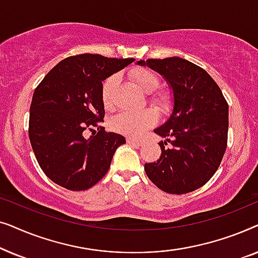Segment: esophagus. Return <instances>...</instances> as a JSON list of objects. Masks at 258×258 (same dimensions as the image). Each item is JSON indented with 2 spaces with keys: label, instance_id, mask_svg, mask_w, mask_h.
I'll return each instance as SVG.
<instances>
[{
  "label": "esophagus",
  "instance_id": "1",
  "mask_svg": "<svg viewBox=\"0 0 258 258\" xmlns=\"http://www.w3.org/2000/svg\"><path fill=\"white\" fill-rule=\"evenodd\" d=\"M126 142H128L129 144H133V146H137V147L143 146L142 141H139V140H135V139H128V140H126Z\"/></svg>",
  "mask_w": 258,
  "mask_h": 258
}]
</instances>
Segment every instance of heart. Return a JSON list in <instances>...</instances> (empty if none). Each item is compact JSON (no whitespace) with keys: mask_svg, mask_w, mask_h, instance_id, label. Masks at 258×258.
Returning <instances> with one entry per match:
<instances>
[{"mask_svg":"<svg viewBox=\"0 0 258 258\" xmlns=\"http://www.w3.org/2000/svg\"><path fill=\"white\" fill-rule=\"evenodd\" d=\"M130 77L143 93L151 94L160 86L157 75L149 69H135L130 73ZM116 82V77L110 76L102 84V101L105 107L111 104L112 88ZM151 102L160 110H165L169 107V97L165 94H156L151 97ZM156 122V115L150 109L144 110H125L119 111L111 118V128L119 134L130 137H140Z\"/></svg>","mask_w":258,"mask_h":258,"instance_id":"heart-1","label":"heart"}]
</instances>
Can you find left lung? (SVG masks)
I'll return each instance as SVG.
<instances>
[{"mask_svg":"<svg viewBox=\"0 0 258 258\" xmlns=\"http://www.w3.org/2000/svg\"><path fill=\"white\" fill-rule=\"evenodd\" d=\"M137 64L162 75L172 93L171 114L154 130L164 139L158 143L161 157L144 164L146 174L168 194L194 191L213 177L227 149V101L209 74L184 58L141 59Z\"/></svg>","mask_w":258,"mask_h":258,"instance_id":"obj_1","label":"left lung"}]
</instances>
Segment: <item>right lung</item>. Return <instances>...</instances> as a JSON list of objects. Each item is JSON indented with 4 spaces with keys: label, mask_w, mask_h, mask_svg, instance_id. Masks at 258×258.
I'll return each instance as SVG.
<instances>
[{
    "label": "right lung",
    "mask_w": 258,
    "mask_h": 258,
    "mask_svg": "<svg viewBox=\"0 0 258 258\" xmlns=\"http://www.w3.org/2000/svg\"><path fill=\"white\" fill-rule=\"evenodd\" d=\"M134 61L98 54L70 56L35 89L29 140L41 169L56 184L80 191L107 174L116 149L125 139L100 125L104 117L102 81ZM91 126H98L99 133L86 139L83 132Z\"/></svg>",
    "instance_id": "obj_1"
}]
</instances>
